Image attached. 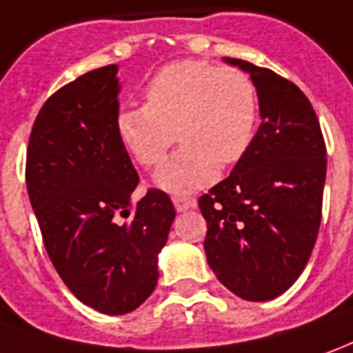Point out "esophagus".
I'll return each mask as SVG.
<instances>
[{"instance_id":"34e87169","label":"esophagus","mask_w":353,"mask_h":353,"mask_svg":"<svg viewBox=\"0 0 353 353\" xmlns=\"http://www.w3.org/2000/svg\"><path fill=\"white\" fill-rule=\"evenodd\" d=\"M172 203H174V209H176L179 213L196 208V200H192V198H182V196H174V198H172Z\"/></svg>"}]
</instances>
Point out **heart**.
Returning a JSON list of instances; mask_svg holds the SVG:
<instances>
[{
    "label": "heart",
    "mask_w": 353,
    "mask_h": 353,
    "mask_svg": "<svg viewBox=\"0 0 353 353\" xmlns=\"http://www.w3.org/2000/svg\"><path fill=\"white\" fill-rule=\"evenodd\" d=\"M257 90L246 72L205 61H179L153 74L145 103L117 113L121 142L144 167L161 165L176 142L182 148L155 172L161 190L186 196L217 179L250 152L257 128Z\"/></svg>",
    "instance_id": "1"
}]
</instances>
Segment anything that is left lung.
I'll return each instance as SVG.
<instances>
[{
    "mask_svg": "<svg viewBox=\"0 0 353 353\" xmlns=\"http://www.w3.org/2000/svg\"><path fill=\"white\" fill-rule=\"evenodd\" d=\"M261 125L244 159L200 198L203 250L219 283L248 302L292 286L310 261L321 225L327 150L310 99L290 80L242 59Z\"/></svg>",
    "mask_w": 353,
    "mask_h": 353,
    "instance_id": "8db88e82",
    "label": "left lung"
}]
</instances>
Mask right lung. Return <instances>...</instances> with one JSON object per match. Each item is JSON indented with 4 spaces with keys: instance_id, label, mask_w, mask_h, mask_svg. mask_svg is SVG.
I'll list each match as a JSON object with an SVG mask.
<instances>
[{
    "instance_id": "1",
    "label": "right lung",
    "mask_w": 353,
    "mask_h": 353,
    "mask_svg": "<svg viewBox=\"0 0 353 353\" xmlns=\"http://www.w3.org/2000/svg\"><path fill=\"white\" fill-rule=\"evenodd\" d=\"M117 65L55 92L36 117L26 188L51 263L92 310L125 315L152 296L174 221L161 190L132 207L138 174L117 134Z\"/></svg>"
}]
</instances>
